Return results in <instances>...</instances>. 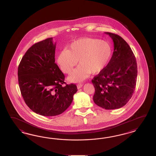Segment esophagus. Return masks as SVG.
Returning <instances> with one entry per match:
<instances>
[{
    "instance_id": "34e87169",
    "label": "esophagus",
    "mask_w": 156,
    "mask_h": 156,
    "mask_svg": "<svg viewBox=\"0 0 156 156\" xmlns=\"http://www.w3.org/2000/svg\"><path fill=\"white\" fill-rule=\"evenodd\" d=\"M83 83H78V85H77V88L79 89H80L82 86H83Z\"/></svg>"
}]
</instances>
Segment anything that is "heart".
Returning a JSON list of instances; mask_svg holds the SVG:
<instances>
[{
  "mask_svg": "<svg viewBox=\"0 0 156 156\" xmlns=\"http://www.w3.org/2000/svg\"><path fill=\"white\" fill-rule=\"evenodd\" d=\"M112 48L109 43L93 38H80L71 43L68 50L59 53L57 61L63 72L70 74L78 63L80 64L71 73L70 82L84 80L91 74L102 71L111 58Z\"/></svg>",
  "mask_w": 156,
  "mask_h": 156,
  "instance_id": "1",
  "label": "heart"
}]
</instances>
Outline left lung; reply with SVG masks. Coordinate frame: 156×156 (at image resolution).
<instances>
[{
  "instance_id": "obj_1",
  "label": "left lung",
  "mask_w": 156,
  "mask_h": 156,
  "mask_svg": "<svg viewBox=\"0 0 156 156\" xmlns=\"http://www.w3.org/2000/svg\"><path fill=\"white\" fill-rule=\"evenodd\" d=\"M106 34L113 41V54L108 65L91 80L95 89L93 100L104 109H119L127 104L135 90L137 62L131 48L122 37Z\"/></svg>"
}]
</instances>
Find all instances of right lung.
<instances>
[{"label":"right lung","mask_w":156,"mask_h":156,"mask_svg":"<svg viewBox=\"0 0 156 156\" xmlns=\"http://www.w3.org/2000/svg\"><path fill=\"white\" fill-rule=\"evenodd\" d=\"M55 47L52 38L35 43L24 55L18 69L25 103L34 112L47 117L64 112L78 90L76 84L65 82V75L55 63Z\"/></svg>","instance_id":"obj_1"}]
</instances>
